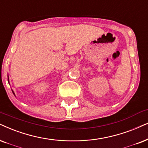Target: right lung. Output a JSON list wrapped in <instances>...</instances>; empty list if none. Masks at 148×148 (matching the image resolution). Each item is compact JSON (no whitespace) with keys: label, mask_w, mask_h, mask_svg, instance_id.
Instances as JSON below:
<instances>
[{"label":"right lung","mask_w":148,"mask_h":148,"mask_svg":"<svg viewBox=\"0 0 148 148\" xmlns=\"http://www.w3.org/2000/svg\"><path fill=\"white\" fill-rule=\"evenodd\" d=\"M8 82H9V76H8ZM12 92H13V93H14V96H15V93H14V91H13V90H12Z\"/></svg>","instance_id":"add662e5"}]
</instances>
